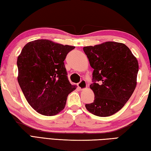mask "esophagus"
<instances>
[{"label":"esophagus","mask_w":151,"mask_h":151,"mask_svg":"<svg viewBox=\"0 0 151 151\" xmlns=\"http://www.w3.org/2000/svg\"><path fill=\"white\" fill-rule=\"evenodd\" d=\"M78 87L81 90H83L84 89H85V88L87 87V83L86 82H85V81L84 80H82L80 83H79L78 84Z\"/></svg>","instance_id":"34e87169"}]
</instances>
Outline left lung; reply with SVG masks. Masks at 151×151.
Returning <instances> with one entry per match:
<instances>
[{"label":"left lung","instance_id":"obj_1","mask_svg":"<svg viewBox=\"0 0 151 151\" xmlns=\"http://www.w3.org/2000/svg\"><path fill=\"white\" fill-rule=\"evenodd\" d=\"M94 70L90 88L95 100L86 104L93 114L106 117L121 110L137 85L139 64L137 58L126 45L108 41L83 47Z\"/></svg>","mask_w":151,"mask_h":151}]
</instances>
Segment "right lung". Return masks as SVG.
Instances as JSON below:
<instances>
[{"label":"right lung","mask_w":151,"mask_h":151,"mask_svg":"<svg viewBox=\"0 0 151 151\" xmlns=\"http://www.w3.org/2000/svg\"><path fill=\"white\" fill-rule=\"evenodd\" d=\"M74 48L38 39L25 45L18 56V83L28 103L42 115L58 114L76 89L68 81L64 62Z\"/></svg>","instance_id":"1"}]
</instances>
